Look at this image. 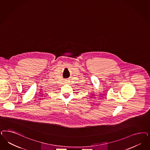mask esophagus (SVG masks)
I'll return each instance as SVG.
<instances>
[{
    "label": "esophagus",
    "mask_w": 150,
    "mask_h": 150,
    "mask_svg": "<svg viewBox=\"0 0 150 150\" xmlns=\"http://www.w3.org/2000/svg\"><path fill=\"white\" fill-rule=\"evenodd\" d=\"M65 83H68V81H65Z\"/></svg>",
    "instance_id": "esophagus-1"
}]
</instances>
